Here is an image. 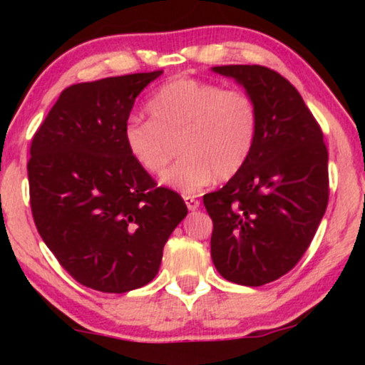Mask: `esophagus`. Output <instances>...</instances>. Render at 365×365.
I'll return each mask as SVG.
<instances>
[{
    "label": "esophagus",
    "instance_id": "obj_1",
    "mask_svg": "<svg viewBox=\"0 0 365 365\" xmlns=\"http://www.w3.org/2000/svg\"><path fill=\"white\" fill-rule=\"evenodd\" d=\"M183 200H185L188 211H195V209H199V206H200V202L195 199L194 195H185L183 197Z\"/></svg>",
    "mask_w": 365,
    "mask_h": 365
}]
</instances>
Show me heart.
I'll return each instance as SVG.
<instances>
[{"label": "heart", "mask_w": 365, "mask_h": 365, "mask_svg": "<svg viewBox=\"0 0 365 365\" xmlns=\"http://www.w3.org/2000/svg\"><path fill=\"white\" fill-rule=\"evenodd\" d=\"M150 120L130 118L123 140L130 156L148 173L168 166L175 144L182 159L161 182L183 195H195L212 180L240 173L259 132L257 104L247 92L225 91L190 77L175 78L148 103Z\"/></svg>", "instance_id": "obj_1"}]
</instances>
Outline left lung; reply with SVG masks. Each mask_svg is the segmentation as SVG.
<instances>
[{
    "label": "left lung",
    "mask_w": 365,
    "mask_h": 365,
    "mask_svg": "<svg viewBox=\"0 0 365 365\" xmlns=\"http://www.w3.org/2000/svg\"><path fill=\"white\" fill-rule=\"evenodd\" d=\"M254 99L259 132L249 161L204 195L212 220L211 257L232 283L261 287L300 261L328 206V149L302 96L274 70L212 66Z\"/></svg>",
    "instance_id": "left-lung-1"
}]
</instances>
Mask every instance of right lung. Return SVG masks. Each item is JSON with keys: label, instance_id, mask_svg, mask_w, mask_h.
<instances>
[{"label": "right lung", "instance_id": "right-lung-1", "mask_svg": "<svg viewBox=\"0 0 365 365\" xmlns=\"http://www.w3.org/2000/svg\"><path fill=\"white\" fill-rule=\"evenodd\" d=\"M161 73L66 87L32 139L37 232L83 287L125 293L153 282L163 247L188 212L177 192L156 188L123 140L135 98Z\"/></svg>", "mask_w": 365, "mask_h": 365}]
</instances>
